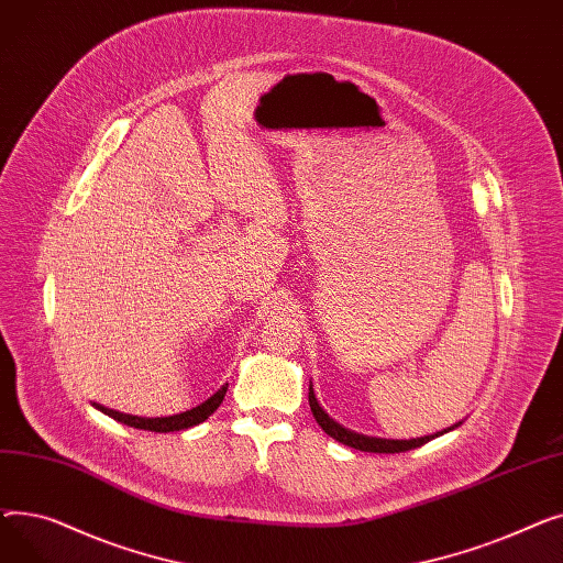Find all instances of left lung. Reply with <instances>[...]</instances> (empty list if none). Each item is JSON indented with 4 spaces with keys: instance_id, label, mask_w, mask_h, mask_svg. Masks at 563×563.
Masks as SVG:
<instances>
[{
    "instance_id": "obj_1",
    "label": "left lung",
    "mask_w": 563,
    "mask_h": 563,
    "mask_svg": "<svg viewBox=\"0 0 563 563\" xmlns=\"http://www.w3.org/2000/svg\"><path fill=\"white\" fill-rule=\"evenodd\" d=\"M308 401H310V410L312 416L317 420V424L327 431L331 438H335L338 442H342V445L346 448H353V450H361V452H374V454H399V452H408V450H416V448H422L424 442L448 433L450 429L440 431V433H433V435H424V438H412V440H386V438H369V435H361V433H353V431H346L344 427H340L338 422H333L327 412H323V408L317 404L314 399V393H312V386H310V393H308ZM459 427V424H454ZM452 427V429H454Z\"/></svg>"
}]
</instances>
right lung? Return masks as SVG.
<instances>
[{"label": "right lung", "instance_id": "right-lung-1", "mask_svg": "<svg viewBox=\"0 0 563 563\" xmlns=\"http://www.w3.org/2000/svg\"><path fill=\"white\" fill-rule=\"evenodd\" d=\"M225 390H228V383L205 404H200V406H196L187 412H180V416H170V418H136V416H123V412L109 410L104 406H96V408H100L104 416H109L118 422H123L128 427L143 429V431H155V433H168V431H183V429H189V427H196V424L205 422L221 406V401L225 397Z\"/></svg>", "mask_w": 563, "mask_h": 563}]
</instances>
